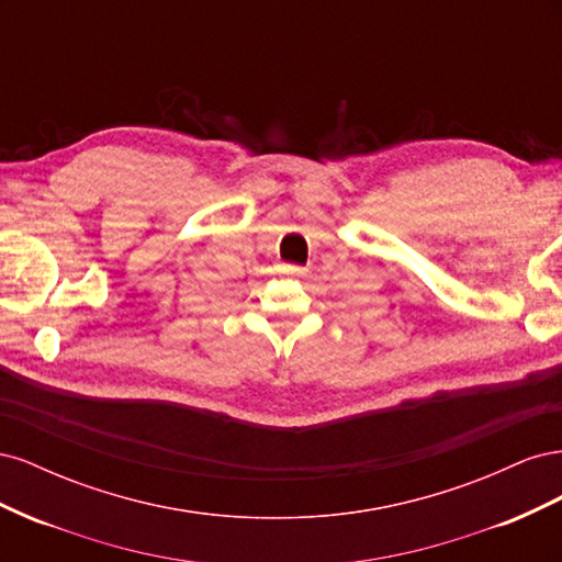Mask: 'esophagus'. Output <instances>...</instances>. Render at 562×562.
<instances>
[{"mask_svg":"<svg viewBox=\"0 0 562 562\" xmlns=\"http://www.w3.org/2000/svg\"><path fill=\"white\" fill-rule=\"evenodd\" d=\"M283 271H285V274H291V277H297V279L307 274V269L300 267V265H283Z\"/></svg>","mask_w":562,"mask_h":562,"instance_id":"esophagus-1","label":"esophagus"}]
</instances>
